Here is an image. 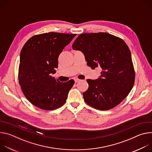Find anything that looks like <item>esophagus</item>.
<instances>
[{"mask_svg":"<svg viewBox=\"0 0 152 152\" xmlns=\"http://www.w3.org/2000/svg\"><path fill=\"white\" fill-rule=\"evenodd\" d=\"M80 79H77V78H76V79H75V82H76V83H77V82H79V81H80Z\"/></svg>","mask_w":152,"mask_h":152,"instance_id":"34e87169","label":"esophagus"}]
</instances>
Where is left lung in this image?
Instances as JSON below:
<instances>
[{
	"mask_svg": "<svg viewBox=\"0 0 152 152\" xmlns=\"http://www.w3.org/2000/svg\"><path fill=\"white\" fill-rule=\"evenodd\" d=\"M83 52L88 66L100 67L101 76L87 79L85 102L99 110H109L120 103L131 92L135 73L131 53L120 38L105 33L80 34L72 45Z\"/></svg>",
	"mask_w": 152,
	"mask_h": 152,
	"instance_id": "8db88e82",
	"label": "left lung"
}]
</instances>
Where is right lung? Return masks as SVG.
<instances>
[{"label": "right lung", "instance_id": "right-lung-1", "mask_svg": "<svg viewBox=\"0 0 152 152\" xmlns=\"http://www.w3.org/2000/svg\"><path fill=\"white\" fill-rule=\"evenodd\" d=\"M76 34L48 32L29 38L21 50L18 82L27 99L41 110H54L66 102L75 83L60 82L52 77L58 56Z\"/></svg>", "mask_w": 152, "mask_h": 152}]
</instances>
